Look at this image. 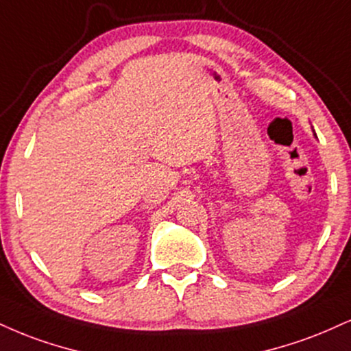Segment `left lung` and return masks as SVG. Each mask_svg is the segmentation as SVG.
Listing matches in <instances>:
<instances>
[{
	"label": "left lung",
	"mask_w": 351,
	"mask_h": 351,
	"mask_svg": "<svg viewBox=\"0 0 351 351\" xmlns=\"http://www.w3.org/2000/svg\"><path fill=\"white\" fill-rule=\"evenodd\" d=\"M314 135H315V134H314Z\"/></svg>",
	"instance_id": "obj_1"
}]
</instances>
